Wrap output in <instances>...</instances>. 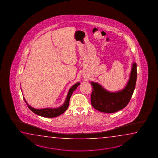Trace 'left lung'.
<instances>
[{"mask_svg":"<svg viewBox=\"0 0 158 158\" xmlns=\"http://www.w3.org/2000/svg\"><path fill=\"white\" fill-rule=\"evenodd\" d=\"M137 77V64L133 63L129 80L121 90L110 92L106 90L100 84L91 82L93 86L91 95L92 106L98 111L104 113H114L125 107L133 94Z\"/></svg>","mask_w":158,"mask_h":158,"instance_id":"obj_1","label":"left lung"}]
</instances>
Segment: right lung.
I'll return each instance as SVG.
<instances>
[{
  "label": "right lung",
  "mask_w": 158,
  "mask_h": 158,
  "mask_svg": "<svg viewBox=\"0 0 158 158\" xmlns=\"http://www.w3.org/2000/svg\"><path fill=\"white\" fill-rule=\"evenodd\" d=\"M79 85H80V82H77V83L74 84V85L71 87V89L68 91L67 98L65 99L64 104H63L60 107L56 108H44V109H35V108L31 107L30 106H29L27 103L26 100L25 99L24 97L23 98H24V101L25 102L28 108L30 109L31 111L33 112L34 114L40 116H42V117H45V118H55V117H57V116H60V114L64 113V112L67 110V109L68 107V106H69V103L71 95L73 93V92L79 86Z\"/></svg>",
  "instance_id": "obj_1"
}]
</instances>
